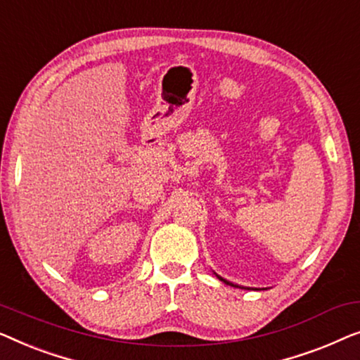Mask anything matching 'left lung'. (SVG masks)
I'll use <instances>...</instances> for the list:
<instances>
[{
	"mask_svg": "<svg viewBox=\"0 0 360 360\" xmlns=\"http://www.w3.org/2000/svg\"><path fill=\"white\" fill-rule=\"evenodd\" d=\"M217 277H219V279H220V281H224L225 283H229V285H233V283H231V282H229V281H225V279H221V277H220V276H217ZM233 287H238V285H233Z\"/></svg>",
	"mask_w": 360,
	"mask_h": 360,
	"instance_id": "obj_1",
	"label": "left lung"
}]
</instances>
